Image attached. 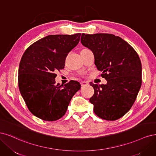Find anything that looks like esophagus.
Here are the masks:
<instances>
[{
    "instance_id": "1",
    "label": "esophagus",
    "mask_w": 156,
    "mask_h": 156,
    "mask_svg": "<svg viewBox=\"0 0 156 156\" xmlns=\"http://www.w3.org/2000/svg\"><path fill=\"white\" fill-rule=\"evenodd\" d=\"M87 84H89L87 82H85V81H82V82H81V85H82V87H83V86H85V85H87Z\"/></svg>"
}]
</instances>
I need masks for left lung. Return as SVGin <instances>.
<instances>
[{
  "label": "left lung",
  "instance_id": "8db88e82",
  "mask_svg": "<svg viewBox=\"0 0 156 156\" xmlns=\"http://www.w3.org/2000/svg\"><path fill=\"white\" fill-rule=\"evenodd\" d=\"M82 44L93 52L94 64L104 85L90 84L94 88L89 101L94 112L106 120L123 117L131 109L142 83V66L139 55L124 39L111 34H82Z\"/></svg>",
  "mask_w": 156,
  "mask_h": 156
}]
</instances>
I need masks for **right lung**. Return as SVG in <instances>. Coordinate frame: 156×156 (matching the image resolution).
Listing matches in <instances>:
<instances>
[{"label":"right lung","instance_id":"add662e5","mask_svg":"<svg viewBox=\"0 0 156 156\" xmlns=\"http://www.w3.org/2000/svg\"><path fill=\"white\" fill-rule=\"evenodd\" d=\"M81 34L49 35L31 44L19 63L20 93L35 116L47 121L62 118L81 85L71 80L56 83V72L64 69L68 53L78 44Z\"/></svg>","mask_w":156,"mask_h":156}]
</instances>
